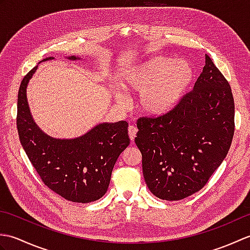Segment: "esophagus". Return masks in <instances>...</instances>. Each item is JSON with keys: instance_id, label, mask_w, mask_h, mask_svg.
Returning <instances> with one entry per match:
<instances>
[{"instance_id": "esophagus-1", "label": "esophagus", "mask_w": 250, "mask_h": 250, "mask_svg": "<svg viewBox=\"0 0 250 250\" xmlns=\"http://www.w3.org/2000/svg\"><path fill=\"white\" fill-rule=\"evenodd\" d=\"M128 130H129V136H130V140H131V141H134L135 136H136V133H137V129H136V126H134V125H130Z\"/></svg>"}]
</instances>
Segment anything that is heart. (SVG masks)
<instances>
[{"instance_id": "1", "label": "heart", "mask_w": 250, "mask_h": 250, "mask_svg": "<svg viewBox=\"0 0 250 250\" xmlns=\"http://www.w3.org/2000/svg\"><path fill=\"white\" fill-rule=\"evenodd\" d=\"M194 78V70L189 62L157 56L131 67L121 84L128 91L142 92L140 104L148 115L166 114L184 98ZM116 101L125 105V99L116 93Z\"/></svg>"}]
</instances>
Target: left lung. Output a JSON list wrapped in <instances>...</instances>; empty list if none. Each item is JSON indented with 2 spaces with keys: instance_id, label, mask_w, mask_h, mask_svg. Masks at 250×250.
<instances>
[{
  "instance_id": "8db88e82",
  "label": "left lung",
  "mask_w": 250,
  "mask_h": 250,
  "mask_svg": "<svg viewBox=\"0 0 250 250\" xmlns=\"http://www.w3.org/2000/svg\"><path fill=\"white\" fill-rule=\"evenodd\" d=\"M234 126L231 87L206 55L192 91L167 114L137 120L135 144L150 192L167 201L198 192L226 158Z\"/></svg>"
}]
</instances>
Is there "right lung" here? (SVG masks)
I'll use <instances>...</instances> for the list:
<instances>
[{
	"label": "right lung",
	"mask_w": 250,
	"mask_h": 250,
	"mask_svg": "<svg viewBox=\"0 0 250 250\" xmlns=\"http://www.w3.org/2000/svg\"><path fill=\"white\" fill-rule=\"evenodd\" d=\"M36 68L37 65L23 77L18 91L17 129L21 145L51 191L75 203L97 201L107 191L117 159L130 144L128 122H104L72 140L45 134L35 125L26 101V86Z\"/></svg>",
	"instance_id": "obj_1"
}]
</instances>
